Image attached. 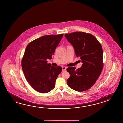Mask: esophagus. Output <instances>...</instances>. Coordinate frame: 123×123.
<instances>
[{
  "label": "esophagus",
  "instance_id": "esophagus-1",
  "mask_svg": "<svg viewBox=\"0 0 123 123\" xmlns=\"http://www.w3.org/2000/svg\"><path fill=\"white\" fill-rule=\"evenodd\" d=\"M66 69L67 68L65 67H62V71H66Z\"/></svg>",
  "mask_w": 123,
  "mask_h": 123
}]
</instances>
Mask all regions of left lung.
<instances>
[{
	"label": "left lung",
	"instance_id": "1",
	"mask_svg": "<svg viewBox=\"0 0 123 123\" xmlns=\"http://www.w3.org/2000/svg\"><path fill=\"white\" fill-rule=\"evenodd\" d=\"M68 41L74 48L77 57L83 63L81 68L69 67L70 74L67 80L69 87L82 92L91 87L100 76L103 68V50L101 44L90 33L76 32L65 34Z\"/></svg>",
	"mask_w": 123,
	"mask_h": 123
}]
</instances>
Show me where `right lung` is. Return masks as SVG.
<instances>
[{
    "label": "right lung",
    "mask_w": 123,
    "mask_h": 123,
    "mask_svg": "<svg viewBox=\"0 0 123 123\" xmlns=\"http://www.w3.org/2000/svg\"><path fill=\"white\" fill-rule=\"evenodd\" d=\"M63 34L43 36L31 41L26 47L22 68L30 86L39 93H48L55 86L60 66L53 67L47 59H52Z\"/></svg>",
    "instance_id": "right-lung-1"
}]
</instances>
